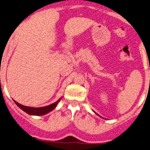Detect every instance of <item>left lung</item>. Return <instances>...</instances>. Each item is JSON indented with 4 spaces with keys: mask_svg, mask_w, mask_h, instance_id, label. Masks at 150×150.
I'll return each mask as SVG.
<instances>
[{
    "mask_svg": "<svg viewBox=\"0 0 150 150\" xmlns=\"http://www.w3.org/2000/svg\"><path fill=\"white\" fill-rule=\"evenodd\" d=\"M97 115H98V114H97Z\"/></svg>",
    "mask_w": 150,
    "mask_h": 150,
    "instance_id": "obj_1",
    "label": "left lung"
}]
</instances>
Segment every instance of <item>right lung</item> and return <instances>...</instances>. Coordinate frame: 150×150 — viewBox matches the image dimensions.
I'll use <instances>...</instances> for the list:
<instances>
[{"label":"right lung","instance_id":"add662e5","mask_svg":"<svg viewBox=\"0 0 150 150\" xmlns=\"http://www.w3.org/2000/svg\"><path fill=\"white\" fill-rule=\"evenodd\" d=\"M62 98H60L58 100H57L55 103H52L50 105H47V106L42 107V108H33V107H28L25 106V105H23L20 103H17L16 101H15V103L17 105V106H18L21 110H23L24 112H25L26 113H28V115H37V116H39V115H44L47 114L48 112L52 111L56 108L57 105L58 104L59 102L60 101Z\"/></svg>","mask_w":150,"mask_h":150}]
</instances>
